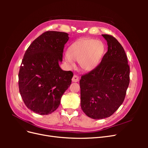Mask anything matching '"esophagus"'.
<instances>
[{
    "label": "esophagus",
    "instance_id": "esophagus-1",
    "mask_svg": "<svg viewBox=\"0 0 148 148\" xmlns=\"http://www.w3.org/2000/svg\"><path fill=\"white\" fill-rule=\"evenodd\" d=\"M79 81V77L77 75H73L72 78V82H78Z\"/></svg>",
    "mask_w": 148,
    "mask_h": 148
}]
</instances>
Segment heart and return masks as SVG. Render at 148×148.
I'll list each match as a JSON object with an SVG mask.
<instances>
[{
	"label": "heart",
	"instance_id": "b5f03b06",
	"mask_svg": "<svg viewBox=\"0 0 148 148\" xmlns=\"http://www.w3.org/2000/svg\"><path fill=\"white\" fill-rule=\"evenodd\" d=\"M104 51L105 46L101 41L84 38L71 44L64 58L71 68L75 67V60L78 62L82 70L88 71L96 69L99 64Z\"/></svg>",
	"mask_w": 148,
	"mask_h": 148
}]
</instances>
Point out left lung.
<instances>
[{"label":"left lung","instance_id":"left-lung-1","mask_svg":"<svg viewBox=\"0 0 148 148\" xmlns=\"http://www.w3.org/2000/svg\"><path fill=\"white\" fill-rule=\"evenodd\" d=\"M102 36L108 50L96 68L79 80L82 109L96 120L109 117L119 109L130 83V66L123 47L112 36Z\"/></svg>","mask_w":148,"mask_h":148}]
</instances>
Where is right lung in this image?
<instances>
[{"label": "right lung", "mask_w": 148, "mask_h": 148, "mask_svg": "<svg viewBox=\"0 0 148 148\" xmlns=\"http://www.w3.org/2000/svg\"><path fill=\"white\" fill-rule=\"evenodd\" d=\"M69 39L66 33L48 31L25 52L18 73L19 91L26 107L35 113H52L70 86L73 73L62 70L59 64Z\"/></svg>", "instance_id": "add662e5"}]
</instances>
